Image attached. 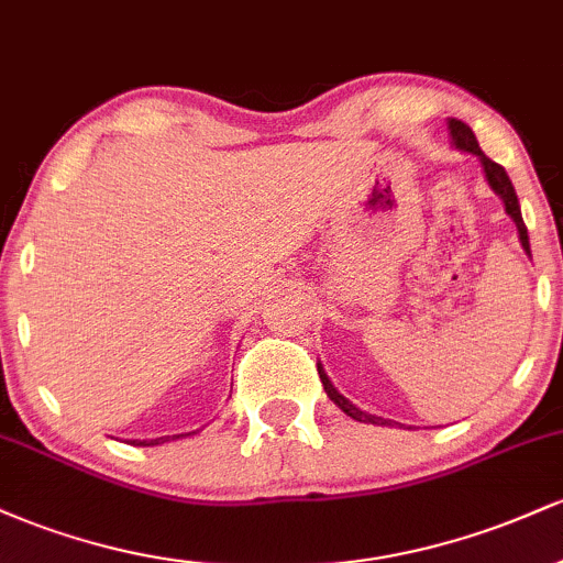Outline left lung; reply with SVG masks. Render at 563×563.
Segmentation results:
<instances>
[{"label": "left lung", "instance_id": "1", "mask_svg": "<svg viewBox=\"0 0 563 563\" xmlns=\"http://www.w3.org/2000/svg\"><path fill=\"white\" fill-rule=\"evenodd\" d=\"M450 134H452V145H455L457 151H463V153H474V156H479L482 166H484V177H487L489 187H493V190L497 192V196L503 198V203H506V214L516 222V230H519V241H521V245H525V251L529 254V235H527V224H525V219H521L519 198H516V190H514V185H510V179H508L506 169H503L500 164H495L493 158L484 156V151L479 147V142H476L474 132H471V126H468V124H463V121H457V119H450ZM529 256H532V254H529ZM318 373H320L322 386H325V394H328V397H331L333 402L339 405L341 410H344L349 418H354V421H363V423L391 426V421H386V418L371 416V412L360 410L357 405L349 402V399L344 397V394H341V391L335 389V386L331 384V378L325 376V371H322V365H320V363H318Z\"/></svg>", "mask_w": 563, "mask_h": 563}]
</instances>
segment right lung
Returning <instances> with one entry per match:
<instances>
[{
  "mask_svg": "<svg viewBox=\"0 0 563 563\" xmlns=\"http://www.w3.org/2000/svg\"><path fill=\"white\" fill-rule=\"evenodd\" d=\"M196 434V431H192ZM179 437H190V434H174V437H158V439H145V442H134V444H145V448H151V444H164V442H174V439Z\"/></svg>",
  "mask_w": 563,
  "mask_h": 563,
  "instance_id": "right-lung-1",
  "label": "right lung"
}]
</instances>
